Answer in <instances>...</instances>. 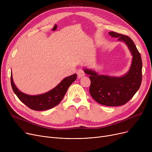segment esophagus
Here are the masks:
<instances>
[{"instance_id": "esophagus-1", "label": "esophagus", "mask_w": 152, "mask_h": 152, "mask_svg": "<svg viewBox=\"0 0 152 152\" xmlns=\"http://www.w3.org/2000/svg\"><path fill=\"white\" fill-rule=\"evenodd\" d=\"M77 75L78 77H81L85 75V72L83 69H79L77 71Z\"/></svg>"}]
</instances>
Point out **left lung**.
Returning a JSON list of instances; mask_svg holds the SVG:
<instances>
[{"label":"left lung","mask_w":152,"mask_h":152,"mask_svg":"<svg viewBox=\"0 0 152 152\" xmlns=\"http://www.w3.org/2000/svg\"><path fill=\"white\" fill-rule=\"evenodd\" d=\"M112 37H118L128 46L133 57L129 71L122 77L99 75L95 72L84 69L90 75L89 92L92 97L100 104L110 107L123 105L129 102L139 90L142 79V62L140 53L132 40L127 36L111 31Z\"/></svg>","instance_id":"left-lung-1"}]
</instances>
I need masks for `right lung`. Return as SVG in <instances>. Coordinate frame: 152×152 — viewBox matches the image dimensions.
<instances>
[{
	"label": "right lung",
	"instance_id": "obj_1",
	"mask_svg": "<svg viewBox=\"0 0 152 152\" xmlns=\"http://www.w3.org/2000/svg\"><path fill=\"white\" fill-rule=\"evenodd\" d=\"M76 78V74L69 76L63 79V81L52 90L38 95H29L20 92L15 86L12 75L10 80L14 93L24 104L33 110L43 111L52 108L58 105L66 94L68 87Z\"/></svg>",
	"mask_w": 152,
	"mask_h": 152
}]
</instances>
